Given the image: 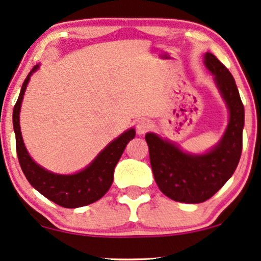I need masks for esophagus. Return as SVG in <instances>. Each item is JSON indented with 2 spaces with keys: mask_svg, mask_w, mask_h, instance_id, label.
<instances>
[{
  "mask_svg": "<svg viewBox=\"0 0 261 261\" xmlns=\"http://www.w3.org/2000/svg\"><path fill=\"white\" fill-rule=\"evenodd\" d=\"M151 128V122L149 120H140L137 123V133L138 134H145L150 130Z\"/></svg>",
  "mask_w": 261,
  "mask_h": 261,
  "instance_id": "1",
  "label": "esophagus"
}]
</instances>
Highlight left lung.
<instances>
[{
    "instance_id": "obj_1",
    "label": "left lung",
    "mask_w": 261,
    "mask_h": 261,
    "mask_svg": "<svg viewBox=\"0 0 261 261\" xmlns=\"http://www.w3.org/2000/svg\"><path fill=\"white\" fill-rule=\"evenodd\" d=\"M204 65L229 109V124L213 149L202 155L184 152L155 133H147L150 163L155 181L167 197L182 203H201L232 176L242 152L244 108L232 75L214 54H204Z\"/></svg>"
}]
</instances>
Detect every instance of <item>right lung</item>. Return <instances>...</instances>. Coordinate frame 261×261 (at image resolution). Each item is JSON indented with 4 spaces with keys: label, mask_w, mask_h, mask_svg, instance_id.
Listing matches in <instances>:
<instances>
[{
    "label": "right lung",
    "mask_w": 261,
    "mask_h": 261,
    "mask_svg": "<svg viewBox=\"0 0 261 261\" xmlns=\"http://www.w3.org/2000/svg\"><path fill=\"white\" fill-rule=\"evenodd\" d=\"M38 69L34 66L24 83H22L20 94L13 110V128L15 133V146L21 170L27 176L28 181L44 197L62 205L64 208H79L91 204L100 199L109 191L114 181V170L121 159L122 153L129 143L136 137L134 128L125 130L120 137L112 140L98 156L89 163L85 169L75 174H56L37 165L29 155L27 147L22 141L19 114L24 93L30 77Z\"/></svg>",
    "instance_id": "obj_1"
}]
</instances>
